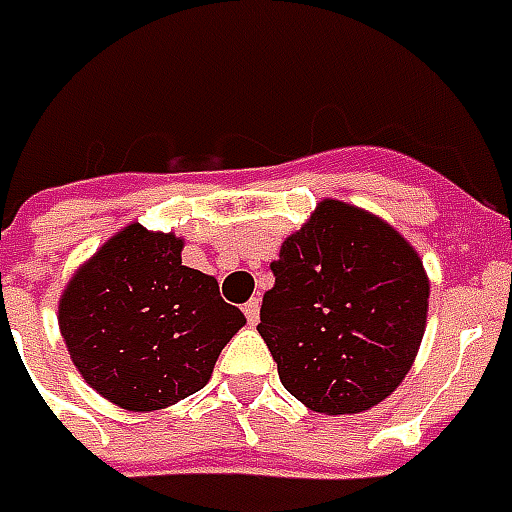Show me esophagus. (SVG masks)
Instances as JSON below:
<instances>
[{"instance_id": "34e87169", "label": "esophagus", "mask_w": 512, "mask_h": 512, "mask_svg": "<svg viewBox=\"0 0 512 512\" xmlns=\"http://www.w3.org/2000/svg\"><path fill=\"white\" fill-rule=\"evenodd\" d=\"M259 308H262V303H259V297H253V300H248V303L242 306V311H245V317H248V325H256V322H259Z\"/></svg>"}]
</instances>
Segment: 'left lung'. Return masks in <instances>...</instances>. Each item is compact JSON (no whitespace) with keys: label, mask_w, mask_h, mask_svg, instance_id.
Returning <instances> with one entry per match:
<instances>
[{"label":"left lung","mask_w":512,"mask_h":512,"mask_svg":"<svg viewBox=\"0 0 512 512\" xmlns=\"http://www.w3.org/2000/svg\"><path fill=\"white\" fill-rule=\"evenodd\" d=\"M256 331L284 389L325 416L375 408L411 372L430 303L419 253L361 206L322 198L270 264Z\"/></svg>","instance_id":"8db88e82"}]
</instances>
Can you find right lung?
Wrapping results in <instances>:
<instances>
[{"label": "right lung", "mask_w": 512, "mask_h": 512, "mask_svg": "<svg viewBox=\"0 0 512 512\" xmlns=\"http://www.w3.org/2000/svg\"><path fill=\"white\" fill-rule=\"evenodd\" d=\"M184 239L129 223L79 264L57 325L76 372L123 411H162L204 389L245 314L215 275L181 264Z\"/></svg>", "instance_id": "right-lung-1"}]
</instances>
